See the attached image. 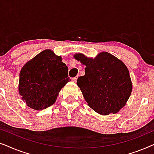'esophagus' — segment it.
Instances as JSON below:
<instances>
[{
    "mask_svg": "<svg viewBox=\"0 0 154 154\" xmlns=\"http://www.w3.org/2000/svg\"><path fill=\"white\" fill-rule=\"evenodd\" d=\"M77 79H78V76H75V77H74V78H73L72 81H73V82H76Z\"/></svg>",
    "mask_w": 154,
    "mask_h": 154,
    "instance_id": "1",
    "label": "esophagus"
}]
</instances>
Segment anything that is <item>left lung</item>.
Segmentation results:
<instances>
[{"label": "left lung", "instance_id": "1", "mask_svg": "<svg viewBox=\"0 0 154 154\" xmlns=\"http://www.w3.org/2000/svg\"><path fill=\"white\" fill-rule=\"evenodd\" d=\"M85 66V75L77 80L88 106L102 115L116 113L125 106L132 92L129 71L125 64L106 52L95 58L75 54Z\"/></svg>", "mask_w": 154, "mask_h": 154}]
</instances>
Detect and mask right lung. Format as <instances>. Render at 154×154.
Returning <instances> with one entry per match:
<instances>
[{"label":"right lung","mask_w":154,"mask_h":154,"mask_svg":"<svg viewBox=\"0 0 154 154\" xmlns=\"http://www.w3.org/2000/svg\"><path fill=\"white\" fill-rule=\"evenodd\" d=\"M70 81L62 57L45 50L21 69L19 92L29 107L43 110L55 102L61 89Z\"/></svg>","instance_id":"obj_1"}]
</instances>
